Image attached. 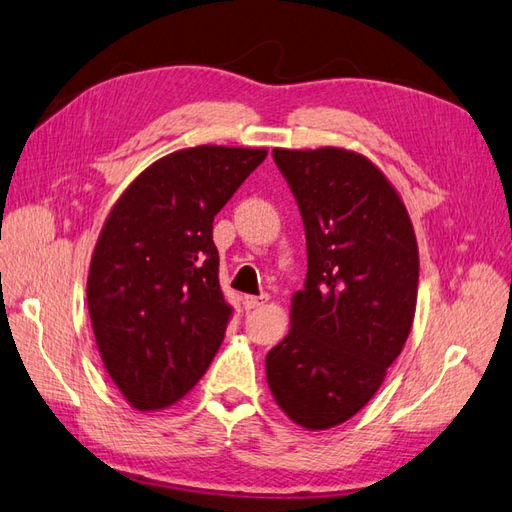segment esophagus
Wrapping results in <instances>:
<instances>
[{"mask_svg": "<svg viewBox=\"0 0 512 512\" xmlns=\"http://www.w3.org/2000/svg\"><path fill=\"white\" fill-rule=\"evenodd\" d=\"M267 295H260V297H254V295H247L245 299H243V306H245V310H254V308H260V306H265L267 303Z\"/></svg>", "mask_w": 512, "mask_h": 512, "instance_id": "obj_1", "label": "esophagus"}]
</instances>
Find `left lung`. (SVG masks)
Instances as JSON below:
<instances>
[{
    "mask_svg": "<svg viewBox=\"0 0 512 512\" xmlns=\"http://www.w3.org/2000/svg\"><path fill=\"white\" fill-rule=\"evenodd\" d=\"M306 228L308 273L267 383L308 431L347 422L403 351L418 299V243L403 200L366 157L275 148Z\"/></svg>",
    "mask_w": 512,
    "mask_h": 512,
    "instance_id": "left-lung-1",
    "label": "left lung"
}]
</instances>
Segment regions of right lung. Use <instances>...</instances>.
<instances>
[{"mask_svg":"<svg viewBox=\"0 0 512 512\" xmlns=\"http://www.w3.org/2000/svg\"><path fill=\"white\" fill-rule=\"evenodd\" d=\"M265 148L196 146L155 161L122 193L96 241L88 310L109 377L140 411L174 405L224 340L213 219Z\"/></svg>","mask_w":512,"mask_h":512,"instance_id":"add662e5","label":"right lung"}]
</instances>
